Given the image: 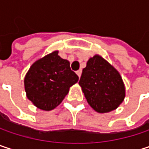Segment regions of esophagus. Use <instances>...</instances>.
<instances>
[{
  "label": "esophagus",
  "mask_w": 149,
  "mask_h": 149,
  "mask_svg": "<svg viewBox=\"0 0 149 149\" xmlns=\"http://www.w3.org/2000/svg\"><path fill=\"white\" fill-rule=\"evenodd\" d=\"M77 76L80 77H81V74H82V71H81V70H78V71L77 72Z\"/></svg>",
  "instance_id": "34e87169"
}]
</instances>
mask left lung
Wrapping results in <instances>:
<instances>
[{"mask_svg":"<svg viewBox=\"0 0 149 149\" xmlns=\"http://www.w3.org/2000/svg\"><path fill=\"white\" fill-rule=\"evenodd\" d=\"M78 84L88 104L98 113L116 109L125 97L121 75L99 55L88 60Z\"/></svg>","mask_w":149,"mask_h":149,"instance_id":"8db88e82","label":"left lung"}]
</instances>
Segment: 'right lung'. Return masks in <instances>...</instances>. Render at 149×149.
Returning a JSON list of instances; mask_svg holds the SVG:
<instances>
[{"label": "right lung", "mask_w": 149, "mask_h": 149, "mask_svg": "<svg viewBox=\"0 0 149 149\" xmlns=\"http://www.w3.org/2000/svg\"><path fill=\"white\" fill-rule=\"evenodd\" d=\"M55 51L35 61L25 77L27 98L37 108L52 110L63 101L69 89L78 81L70 62Z\"/></svg>", "instance_id": "right-lung-1"}]
</instances>
